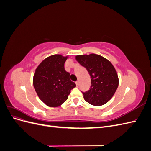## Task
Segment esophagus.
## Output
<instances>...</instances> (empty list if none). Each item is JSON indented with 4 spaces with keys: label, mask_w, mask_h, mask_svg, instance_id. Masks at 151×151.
I'll use <instances>...</instances> for the list:
<instances>
[{
    "label": "esophagus",
    "mask_w": 151,
    "mask_h": 151,
    "mask_svg": "<svg viewBox=\"0 0 151 151\" xmlns=\"http://www.w3.org/2000/svg\"><path fill=\"white\" fill-rule=\"evenodd\" d=\"M76 84L77 87H78L79 86V81H76Z\"/></svg>",
    "instance_id": "34e87169"
}]
</instances>
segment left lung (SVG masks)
<instances>
[{"mask_svg":"<svg viewBox=\"0 0 151 151\" xmlns=\"http://www.w3.org/2000/svg\"><path fill=\"white\" fill-rule=\"evenodd\" d=\"M75 58L86 68L91 77L90 89L83 93L85 101L94 106L108 103L119 84L115 68L108 59L95 53L79 55Z\"/></svg>","mask_w":151,"mask_h":151,"instance_id":"8db88e82","label":"left lung"}]
</instances>
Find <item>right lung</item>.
<instances>
[{"instance_id": "right-lung-1", "label": "right lung", "mask_w": 151, "mask_h": 151, "mask_svg": "<svg viewBox=\"0 0 151 151\" xmlns=\"http://www.w3.org/2000/svg\"><path fill=\"white\" fill-rule=\"evenodd\" d=\"M68 58V55H53L44 59L35 70L34 88L39 98L49 107L60 106L76 86L65 70L64 63Z\"/></svg>"}]
</instances>
